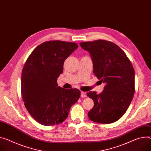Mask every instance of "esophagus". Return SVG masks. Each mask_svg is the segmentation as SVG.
I'll return each mask as SVG.
<instances>
[{
  "mask_svg": "<svg viewBox=\"0 0 151 151\" xmlns=\"http://www.w3.org/2000/svg\"><path fill=\"white\" fill-rule=\"evenodd\" d=\"M87 96V94L86 92L81 91V98H86Z\"/></svg>",
  "mask_w": 151,
  "mask_h": 151,
  "instance_id": "obj_1",
  "label": "esophagus"
}]
</instances>
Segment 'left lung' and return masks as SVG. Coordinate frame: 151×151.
Wrapping results in <instances>:
<instances>
[{"label":"left lung","instance_id":"8db88e82","mask_svg":"<svg viewBox=\"0 0 151 151\" xmlns=\"http://www.w3.org/2000/svg\"><path fill=\"white\" fill-rule=\"evenodd\" d=\"M80 46L90 53L93 73L105 84L99 94L95 91L87 93L94 101L88 118L103 124L112 123L125 113L134 97L133 66L125 53L112 42L99 40L80 43Z\"/></svg>","mask_w":151,"mask_h":151}]
</instances>
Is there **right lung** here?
Segmentation results:
<instances>
[{
	"mask_svg": "<svg viewBox=\"0 0 151 151\" xmlns=\"http://www.w3.org/2000/svg\"><path fill=\"white\" fill-rule=\"evenodd\" d=\"M78 47L72 42H46L32 51L24 65L22 97L27 110L40 124L51 126L64 122L81 96L78 89H65L57 84L64 61Z\"/></svg>",
	"mask_w": 151,
	"mask_h": 151,
	"instance_id": "right-lung-1",
	"label": "right lung"
}]
</instances>
